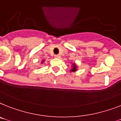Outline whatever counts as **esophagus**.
Listing matches in <instances>:
<instances>
[{"mask_svg": "<svg viewBox=\"0 0 121 121\" xmlns=\"http://www.w3.org/2000/svg\"><path fill=\"white\" fill-rule=\"evenodd\" d=\"M54 57H56V58H57V59L60 58V56H59V55H55Z\"/></svg>", "mask_w": 121, "mask_h": 121, "instance_id": "1", "label": "esophagus"}]
</instances>
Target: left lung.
I'll return each instance as SVG.
<instances>
[{"label":"left lung","mask_w":121,"mask_h":121,"mask_svg":"<svg viewBox=\"0 0 121 121\" xmlns=\"http://www.w3.org/2000/svg\"><path fill=\"white\" fill-rule=\"evenodd\" d=\"M77 65H75V63H73V65H72V69H71V70H70V71H71V72H75L77 70Z\"/></svg>","instance_id":"obj_1"}]
</instances>
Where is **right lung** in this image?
Masks as SVG:
<instances>
[{
	"label": "right lung",
	"mask_w": 121,
	"mask_h": 121,
	"mask_svg": "<svg viewBox=\"0 0 121 121\" xmlns=\"http://www.w3.org/2000/svg\"><path fill=\"white\" fill-rule=\"evenodd\" d=\"M44 61V60H42V62L41 63H43Z\"/></svg>",
	"instance_id": "add662e5"
}]
</instances>
